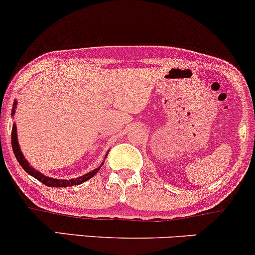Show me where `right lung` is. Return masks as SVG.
Segmentation results:
<instances>
[{
  "instance_id": "right-lung-1",
  "label": "right lung",
  "mask_w": 255,
  "mask_h": 255,
  "mask_svg": "<svg viewBox=\"0 0 255 255\" xmlns=\"http://www.w3.org/2000/svg\"><path fill=\"white\" fill-rule=\"evenodd\" d=\"M16 104H17V102L14 101L13 109H11V118H14V114H15ZM16 131H17L16 130V126H15V124H14L13 128H11V147H13L14 156H15L17 162H19V164L21 165V168L24 169V170L27 172L28 175H31V176L37 178L39 182L44 183L45 186H48V187H72V186H77V184L83 183V182H85V181L90 180L91 177L95 176V175L98 172L99 169H101V166L104 164V162H103L101 165L98 166V168H96L95 170L87 172V174L83 175V176H79L77 178H71V180H60V178H52V177L45 176V175L42 174L40 171L36 170L33 166H31L30 163L27 162V159H26L24 154H22L21 150H20L19 141H17ZM107 156H108V153H107ZM105 158H107V157H105Z\"/></svg>"
}]
</instances>
